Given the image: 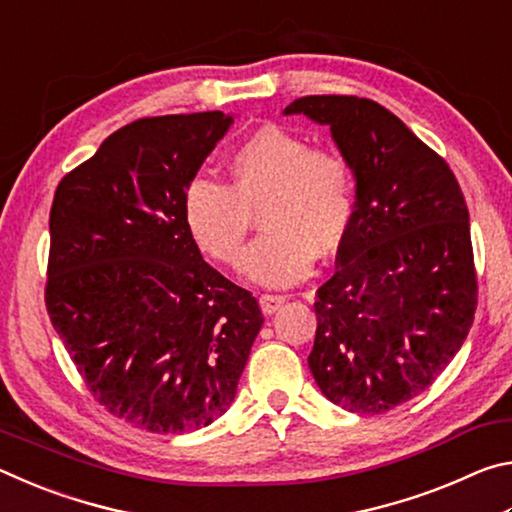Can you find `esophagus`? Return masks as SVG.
Masks as SVG:
<instances>
[{"label": "esophagus", "instance_id": "esophagus-1", "mask_svg": "<svg viewBox=\"0 0 512 512\" xmlns=\"http://www.w3.org/2000/svg\"><path fill=\"white\" fill-rule=\"evenodd\" d=\"M284 302H287V296H284V293H262V296H259V305H262L264 314H275Z\"/></svg>", "mask_w": 512, "mask_h": 512}]
</instances>
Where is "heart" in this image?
<instances>
[{"label":"heart","instance_id":"heart-1","mask_svg":"<svg viewBox=\"0 0 512 512\" xmlns=\"http://www.w3.org/2000/svg\"><path fill=\"white\" fill-rule=\"evenodd\" d=\"M262 210L266 232L244 257V273L264 287L307 277L318 255L341 246L354 216V173L341 149L309 144L305 135L266 124L228 158V185L189 180L183 219L214 262L237 266Z\"/></svg>","mask_w":512,"mask_h":512}]
</instances>
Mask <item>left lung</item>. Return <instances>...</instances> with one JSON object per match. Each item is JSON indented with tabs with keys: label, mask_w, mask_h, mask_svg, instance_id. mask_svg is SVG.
Returning a JSON list of instances; mask_svg holds the SVG:
<instances>
[{
	"label": "left lung",
	"mask_w": 512,
	"mask_h": 512,
	"mask_svg": "<svg viewBox=\"0 0 512 512\" xmlns=\"http://www.w3.org/2000/svg\"><path fill=\"white\" fill-rule=\"evenodd\" d=\"M327 124L357 178L336 273L316 291L309 370L329 402L375 415L413 400L470 332L479 284L461 185L443 155L377 101L289 103Z\"/></svg>",
	"instance_id": "8db88e82"
}]
</instances>
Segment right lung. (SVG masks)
<instances>
[{
  "instance_id": "right-lung-1",
  "label": "right lung",
  "mask_w": 512,
  "mask_h": 512,
  "mask_svg": "<svg viewBox=\"0 0 512 512\" xmlns=\"http://www.w3.org/2000/svg\"><path fill=\"white\" fill-rule=\"evenodd\" d=\"M232 124L144 117L63 176L49 212L45 305L90 395L153 433L228 411L264 314L205 262L183 192Z\"/></svg>"
}]
</instances>
